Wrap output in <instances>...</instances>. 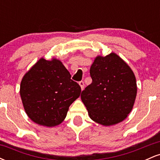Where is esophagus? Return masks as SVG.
<instances>
[{
	"instance_id": "1",
	"label": "esophagus",
	"mask_w": 160,
	"mask_h": 160,
	"mask_svg": "<svg viewBox=\"0 0 160 160\" xmlns=\"http://www.w3.org/2000/svg\"><path fill=\"white\" fill-rule=\"evenodd\" d=\"M79 85L80 86V87H81V89L82 90V89H84V82H83V81H80V82H79Z\"/></svg>"
}]
</instances>
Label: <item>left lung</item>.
I'll list each match as a JSON object with an SVG mask.
<instances>
[{
	"instance_id": "obj_1",
	"label": "left lung",
	"mask_w": 160,
	"mask_h": 160,
	"mask_svg": "<svg viewBox=\"0 0 160 160\" xmlns=\"http://www.w3.org/2000/svg\"><path fill=\"white\" fill-rule=\"evenodd\" d=\"M92 82L81 93V100L94 122L110 126L123 121L132 110L137 95L131 68L115 52L95 57L91 65Z\"/></svg>"
}]
</instances>
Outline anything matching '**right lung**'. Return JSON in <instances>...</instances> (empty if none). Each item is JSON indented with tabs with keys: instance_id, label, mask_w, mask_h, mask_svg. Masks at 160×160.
I'll return each instance as SVG.
<instances>
[{
	"instance_id": "add662e5",
	"label": "right lung",
	"mask_w": 160,
	"mask_h": 160,
	"mask_svg": "<svg viewBox=\"0 0 160 160\" xmlns=\"http://www.w3.org/2000/svg\"><path fill=\"white\" fill-rule=\"evenodd\" d=\"M19 92L28 117L40 126L54 127L65 120L81 88L60 60L42 57L23 76Z\"/></svg>"
}]
</instances>
